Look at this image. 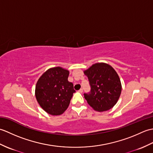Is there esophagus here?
<instances>
[{
    "label": "esophagus",
    "mask_w": 153,
    "mask_h": 153,
    "mask_svg": "<svg viewBox=\"0 0 153 153\" xmlns=\"http://www.w3.org/2000/svg\"><path fill=\"white\" fill-rule=\"evenodd\" d=\"M78 91L79 92V93H82L83 92V89H82V88H81L79 91Z\"/></svg>",
    "instance_id": "obj_1"
}]
</instances>
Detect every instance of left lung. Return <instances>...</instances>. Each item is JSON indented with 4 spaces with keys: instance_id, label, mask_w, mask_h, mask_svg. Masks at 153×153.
Listing matches in <instances>:
<instances>
[{
    "instance_id": "8db88e82",
    "label": "left lung",
    "mask_w": 153,
    "mask_h": 153,
    "mask_svg": "<svg viewBox=\"0 0 153 153\" xmlns=\"http://www.w3.org/2000/svg\"><path fill=\"white\" fill-rule=\"evenodd\" d=\"M91 91L84 93L89 105L98 112L108 110L118 102L122 91L120 77L114 69L105 63L93 64L84 71Z\"/></svg>"
}]
</instances>
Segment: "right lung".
<instances>
[{
	"label": "right lung",
	"instance_id": "right-lung-1",
	"mask_svg": "<svg viewBox=\"0 0 153 153\" xmlns=\"http://www.w3.org/2000/svg\"><path fill=\"white\" fill-rule=\"evenodd\" d=\"M69 71L60 67L50 68L42 75L35 87V97L45 112L53 116L60 115L70 105L76 92L68 77Z\"/></svg>",
	"mask_w": 153,
	"mask_h": 153
}]
</instances>
